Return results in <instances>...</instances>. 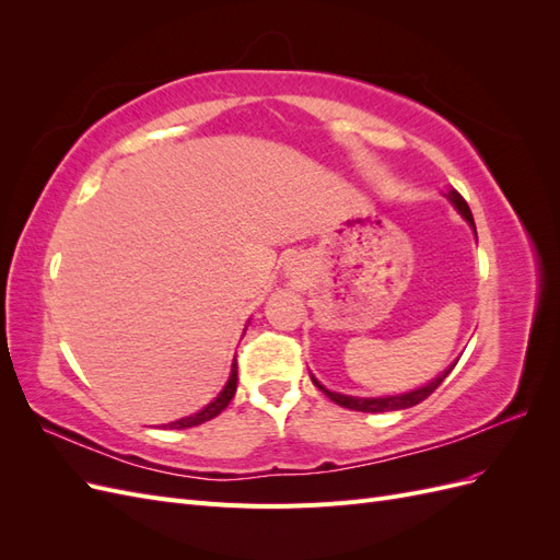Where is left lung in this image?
<instances>
[{
	"instance_id": "8db88e82",
	"label": "left lung",
	"mask_w": 560,
	"mask_h": 560,
	"mask_svg": "<svg viewBox=\"0 0 560 560\" xmlns=\"http://www.w3.org/2000/svg\"><path fill=\"white\" fill-rule=\"evenodd\" d=\"M448 198H451V202L453 206L457 208V212H460L467 222L471 224V229H474V217H471V210H469V206H467V200L457 194V191H451L448 194ZM477 231V229H474ZM455 366V364H453ZM453 366L448 369V371H444L442 376H439L436 381H432L430 385H425V387H418V389H413V393H406V395H395V397H376V399H358V397H346V395H338V393H329V389H325L322 387L315 378H313V383L322 389V393H325L331 401H336L338 406H346V409H352V411H366V413H383V411H399V409H411V406H416V404H420L422 399H428L434 389L444 383V378L451 374L453 371Z\"/></svg>"
}]
</instances>
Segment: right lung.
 Returning <instances> with one entry per match:
<instances>
[{"label": "right lung", "mask_w": 560, "mask_h": 560, "mask_svg": "<svg viewBox=\"0 0 560 560\" xmlns=\"http://www.w3.org/2000/svg\"><path fill=\"white\" fill-rule=\"evenodd\" d=\"M235 387H238V364H235V360H233V366H231V378H229L226 387L222 389V393H219V397H217L212 404H208L206 409L198 411V413H194V416H189V418L175 420V422H171V425H163V428H171V430H184V428L200 425V422H206V420H212L214 416H219V413H222V411L226 409L229 401H231V399H233V395H235Z\"/></svg>", "instance_id": "obj_1"}]
</instances>
